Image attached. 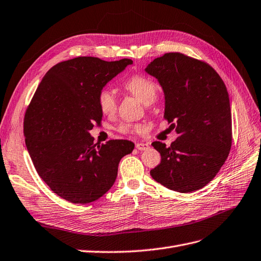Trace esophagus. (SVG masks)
Here are the masks:
<instances>
[{"label":"esophagus","mask_w":261,"mask_h":261,"mask_svg":"<svg viewBox=\"0 0 261 261\" xmlns=\"http://www.w3.org/2000/svg\"><path fill=\"white\" fill-rule=\"evenodd\" d=\"M150 148V146L148 144H144V143H137L136 144V149L140 150V151H144V150H148Z\"/></svg>","instance_id":"obj_1"}]
</instances>
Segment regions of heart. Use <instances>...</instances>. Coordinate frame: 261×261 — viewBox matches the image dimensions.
Masks as SVG:
<instances>
[{
    "label": "heart",
    "mask_w": 261,
    "mask_h": 261,
    "mask_svg": "<svg viewBox=\"0 0 261 261\" xmlns=\"http://www.w3.org/2000/svg\"><path fill=\"white\" fill-rule=\"evenodd\" d=\"M125 89L129 91L134 97H136L144 105H150L153 102L158 96L156 85L149 80L148 77L136 74L132 76L124 84ZM98 105L100 111L107 116H111L116 112L117 101L115 94L112 90L103 89L99 92ZM143 129V126L139 124H132L124 122L117 126V130L123 134H133L137 130Z\"/></svg>",
    "instance_id": "obj_1"
}]
</instances>
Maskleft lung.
<instances>
[{"mask_svg":"<svg viewBox=\"0 0 261 261\" xmlns=\"http://www.w3.org/2000/svg\"><path fill=\"white\" fill-rule=\"evenodd\" d=\"M145 70L160 83L165 98L163 117L178 134L170 147L152 143L161 162L150 175L172 191H198L218 174L231 150L226 87L208 63L179 52L154 59Z\"/></svg>","mask_w":261,"mask_h":261,"instance_id":"8db88e82","label":"left lung"}]
</instances>
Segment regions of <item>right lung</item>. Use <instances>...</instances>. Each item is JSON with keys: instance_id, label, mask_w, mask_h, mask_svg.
Wrapping results in <instances>:
<instances>
[{"instance_id": "add662e5", "label": "right lung", "mask_w": 261, "mask_h": 261, "mask_svg": "<svg viewBox=\"0 0 261 261\" xmlns=\"http://www.w3.org/2000/svg\"><path fill=\"white\" fill-rule=\"evenodd\" d=\"M129 64V59L75 58L51 67L38 86L23 118V136L39 176L61 198L99 199L114 184L122 158L135 147L123 139L97 146L89 133L102 120L99 92Z\"/></svg>"}]
</instances>
